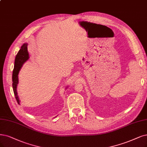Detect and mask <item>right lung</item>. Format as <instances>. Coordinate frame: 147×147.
Returning a JSON list of instances; mask_svg holds the SVG:
<instances>
[{"instance_id": "1", "label": "right lung", "mask_w": 147, "mask_h": 147, "mask_svg": "<svg viewBox=\"0 0 147 147\" xmlns=\"http://www.w3.org/2000/svg\"><path fill=\"white\" fill-rule=\"evenodd\" d=\"M27 45L26 43L24 44L21 47L20 50L19 51L17 55L15 58L14 61V67L13 71V76H12V79H13V88L14 94L16 97V99L17 100L18 103L19 104V99L17 93V86L18 84V74L19 73V71L22 66V65L27 60L29 59V54L27 50Z\"/></svg>"}]
</instances>
